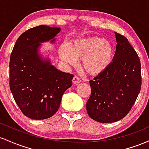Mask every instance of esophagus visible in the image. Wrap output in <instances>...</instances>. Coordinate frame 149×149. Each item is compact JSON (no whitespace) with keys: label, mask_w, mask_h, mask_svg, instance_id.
<instances>
[{"label":"esophagus","mask_w":149,"mask_h":149,"mask_svg":"<svg viewBox=\"0 0 149 149\" xmlns=\"http://www.w3.org/2000/svg\"><path fill=\"white\" fill-rule=\"evenodd\" d=\"M80 82H81V80H80V79L77 76H74L73 77V80H72V83L73 84H75V85H78V83H80Z\"/></svg>","instance_id":"esophagus-1"}]
</instances>
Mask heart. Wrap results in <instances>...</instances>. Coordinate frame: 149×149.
Wrapping results in <instances>:
<instances>
[{
    "label": "heart",
    "instance_id": "b5f03b06",
    "mask_svg": "<svg viewBox=\"0 0 149 149\" xmlns=\"http://www.w3.org/2000/svg\"><path fill=\"white\" fill-rule=\"evenodd\" d=\"M111 42L99 37L77 38L69 46L62 43L59 49L60 59L66 64L76 66L77 59H82V66L90 74H98L105 70L113 57Z\"/></svg>",
    "mask_w": 149,
    "mask_h": 149
}]
</instances>
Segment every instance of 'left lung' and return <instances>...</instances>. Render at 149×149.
I'll list each match as a JSON object with an SVG mask.
<instances>
[{"mask_svg": "<svg viewBox=\"0 0 149 149\" xmlns=\"http://www.w3.org/2000/svg\"><path fill=\"white\" fill-rule=\"evenodd\" d=\"M116 49L112 62L90 80L91 95L86 103L89 116L99 123H110L123 118L140 92L141 63L125 37L115 32Z\"/></svg>", "mask_w": 149, "mask_h": 149, "instance_id": "left-lung-1", "label": "left lung"}]
</instances>
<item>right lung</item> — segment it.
Returning <instances> with one entry per match:
<instances>
[{
	"label": "right lung",
	"mask_w": 149,
	"mask_h": 149,
	"mask_svg": "<svg viewBox=\"0 0 149 149\" xmlns=\"http://www.w3.org/2000/svg\"><path fill=\"white\" fill-rule=\"evenodd\" d=\"M61 29L40 25L18 38L10 59V88L24 115L44 120L59 109L63 94L72 85L73 75L59 71L42 57V43L55 41Z\"/></svg>",
	"instance_id": "1"
}]
</instances>
